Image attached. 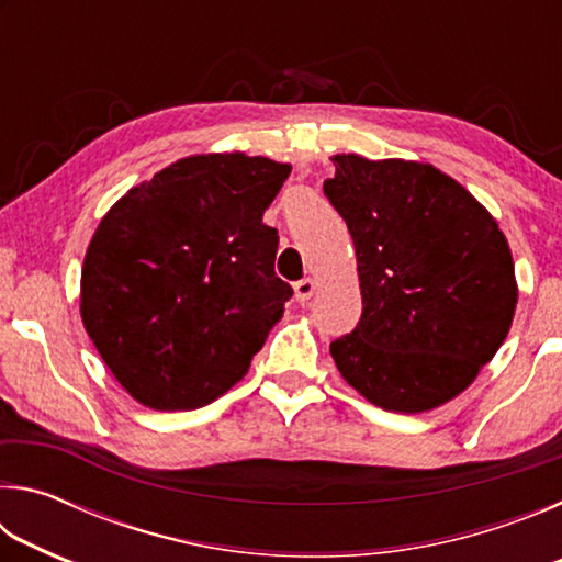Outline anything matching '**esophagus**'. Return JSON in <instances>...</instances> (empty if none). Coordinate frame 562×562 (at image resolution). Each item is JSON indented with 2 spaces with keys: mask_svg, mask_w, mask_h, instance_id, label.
Returning <instances> with one entry per match:
<instances>
[{
  "mask_svg": "<svg viewBox=\"0 0 562 562\" xmlns=\"http://www.w3.org/2000/svg\"><path fill=\"white\" fill-rule=\"evenodd\" d=\"M312 294H315V280L304 278V280H300L297 284H294V297H297L300 304L307 302Z\"/></svg>",
  "mask_w": 562,
  "mask_h": 562,
  "instance_id": "34e87169",
  "label": "esophagus"
}]
</instances>
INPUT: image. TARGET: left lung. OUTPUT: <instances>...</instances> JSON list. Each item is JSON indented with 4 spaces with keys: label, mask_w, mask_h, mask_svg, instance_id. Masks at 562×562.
<instances>
[{
    "label": "left lung",
    "mask_w": 562,
    "mask_h": 562,
    "mask_svg": "<svg viewBox=\"0 0 562 562\" xmlns=\"http://www.w3.org/2000/svg\"><path fill=\"white\" fill-rule=\"evenodd\" d=\"M325 195L357 252L361 319L329 345L349 386L418 414L459 396L506 339L518 302L506 235L461 183L416 160L341 154Z\"/></svg>",
    "instance_id": "1"
}]
</instances>
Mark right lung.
<instances>
[{
    "instance_id": "add662e5",
    "label": "right lung",
    "mask_w": 562,
    "mask_h": 562,
    "mask_svg": "<svg viewBox=\"0 0 562 562\" xmlns=\"http://www.w3.org/2000/svg\"><path fill=\"white\" fill-rule=\"evenodd\" d=\"M262 156L180 158L103 215L81 270V319L119 384L190 412L250 369L292 288L262 213L290 176Z\"/></svg>"
}]
</instances>
